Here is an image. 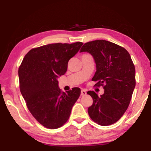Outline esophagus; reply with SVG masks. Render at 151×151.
Instances as JSON below:
<instances>
[{
    "instance_id": "34e87169",
    "label": "esophagus",
    "mask_w": 151,
    "mask_h": 151,
    "mask_svg": "<svg viewBox=\"0 0 151 151\" xmlns=\"http://www.w3.org/2000/svg\"><path fill=\"white\" fill-rule=\"evenodd\" d=\"M86 90H84V89H82V90H81V96H86Z\"/></svg>"
}]
</instances>
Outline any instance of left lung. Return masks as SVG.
Segmentation results:
<instances>
[{"instance_id":"left-lung-1","label":"left lung","mask_w":151,"mask_h":151,"mask_svg":"<svg viewBox=\"0 0 151 151\" xmlns=\"http://www.w3.org/2000/svg\"><path fill=\"white\" fill-rule=\"evenodd\" d=\"M87 51L94 58L96 72L92 81L103 86L104 93L98 96L87 92L93 98L88 107L91 119L101 126L113 124L124 114L135 86V68L129 53L124 47L104 40L86 42L80 52Z\"/></svg>"}]
</instances>
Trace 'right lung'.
<instances>
[{"instance_id":"add662e5","label":"right lung","mask_w":151,"mask_h":151,"mask_svg":"<svg viewBox=\"0 0 151 151\" xmlns=\"http://www.w3.org/2000/svg\"><path fill=\"white\" fill-rule=\"evenodd\" d=\"M83 43H53L34 48L24 57L18 69L20 90L29 111L43 127H61L69 118L80 88L66 93L58 87L57 78L64 75L68 62Z\"/></svg>"}]
</instances>
